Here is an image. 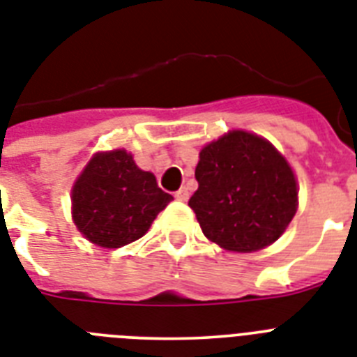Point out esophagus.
I'll list each match as a JSON object with an SVG mask.
<instances>
[{
	"label": "esophagus",
	"mask_w": 357,
	"mask_h": 357,
	"mask_svg": "<svg viewBox=\"0 0 357 357\" xmlns=\"http://www.w3.org/2000/svg\"><path fill=\"white\" fill-rule=\"evenodd\" d=\"M176 199H178V202H187L188 199V190L185 187H181L178 190V192H176Z\"/></svg>",
	"instance_id": "34e87169"
}]
</instances>
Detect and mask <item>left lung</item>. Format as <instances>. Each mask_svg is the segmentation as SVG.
Here are the masks:
<instances>
[{"label":"left lung","instance_id":"1","mask_svg":"<svg viewBox=\"0 0 357 357\" xmlns=\"http://www.w3.org/2000/svg\"><path fill=\"white\" fill-rule=\"evenodd\" d=\"M188 199L208 240L229 251L273 244L297 211L295 176L266 139L229 132L199 152Z\"/></svg>","mask_w":357,"mask_h":357}]
</instances>
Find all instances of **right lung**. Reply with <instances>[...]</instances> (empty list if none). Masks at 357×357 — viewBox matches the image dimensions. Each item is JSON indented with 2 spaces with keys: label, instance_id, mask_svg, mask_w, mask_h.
Returning <instances> with one entry per match:
<instances>
[{
  "label": "right lung",
  "instance_id": "add662e5",
  "mask_svg": "<svg viewBox=\"0 0 357 357\" xmlns=\"http://www.w3.org/2000/svg\"><path fill=\"white\" fill-rule=\"evenodd\" d=\"M73 220L97 245L121 248L141 238L155 216L172 202L153 174L133 163L130 153H97L73 187Z\"/></svg>",
  "mask_w": 357,
  "mask_h": 357
}]
</instances>
